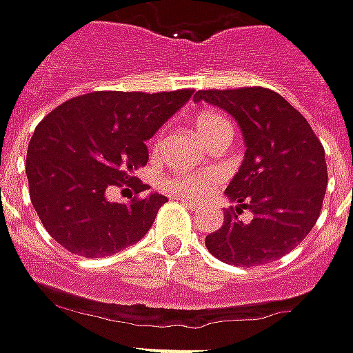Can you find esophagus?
I'll return each instance as SVG.
<instances>
[{"instance_id":"obj_1","label":"esophagus","mask_w":353,"mask_h":353,"mask_svg":"<svg viewBox=\"0 0 353 353\" xmlns=\"http://www.w3.org/2000/svg\"><path fill=\"white\" fill-rule=\"evenodd\" d=\"M188 209H191V211H199L201 209V205L199 203H195V201H189V199H179Z\"/></svg>"}]
</instances>
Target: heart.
I'll list each match as a JSON object with an SVG mask.
<instances>
[{"label": "heart", "instance_id": "heart-1", "mask_svg": "<svg viewBox=\"0 0 353 353\" xmlns=\"http://www.w3.org/2000/svg\"><path fill=\"white\" fill-rule=\"evenodd\" d=\"M195 130L205 142L211 140L216 134H230L232 137V125L223 113L219 111H201L195 117ZM223 174L219 170H203V172H176L168 174L160 181L158 188L177 197H188V199H203L213 191Z\"/></svg>", "mask_w": 353, "mask_h": 353}]
</instances>
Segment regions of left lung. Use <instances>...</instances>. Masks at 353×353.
Returning a JSON list of instances; mask_svg holds the SVG:
<instances>
[{"label": "left lung", "instance_id": "obj_1", "mask_svg": "<svg viewBox=\"0 0 353 353\" xmlns=\"http://www.w3.org/2000/svg\"><path fill=\"white\" fill-rule=\"evenodd\" d=\"M193 101L230 113L246 142L244 162L225 191L236 207L205 246L216 260L242 268L283 258L321 214L328 181L321 140L293 105L268 88L201 90Z\"/></svg>", "mask_w": 353, "mask_h": 353}]
</instances>
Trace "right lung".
I'll return each mask as SVG.
<instances>
[{"label":"right lung","instance_id":"add662e5","mask_svg":"<svg viewBox=\"0 0 353 353\" xmlns=\"http://www.w3.org/2000/svg\"><path fill=\"white\" fill-rule=\"evenodd\" d=\"M191 95L193 90L92 92L68 99L37 125L25 164L29 195L62 248L105 258L150 230L168 197L150 193L125 205L107 195L113 189L134 195L148 189L134 177L148 162L146 140Z\"/></svg>","mask_w":353,"mask_h":353}]
</instances>
